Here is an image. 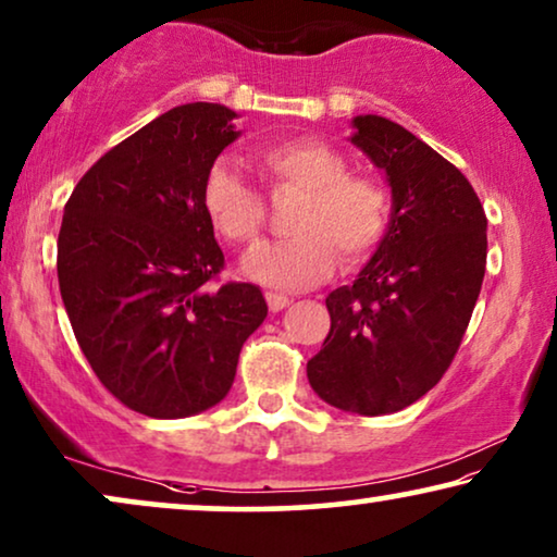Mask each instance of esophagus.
<instances>
[{
	"label": "esophagus",
	"mask_w": 557,
	"mask_h": 557,
	"mask_svg": "<svg viewBox=\"0 0 557 557\" xmlns=\"http://www.w3.org/2000/svg\"><path fill=\"white\" fill-rule=\"evenodd\" d=\"M265 301H269V309L271 311H281V309H286L288 307V296H284V294H265Z\"/></svg>",
	"instance_id": "1"
}]
</instances>
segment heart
Returning a JSON list of instances; mask_svg holds the SVG:
<instances>
[{"instance_id":"heart-1","label":"heart","mask_w":557,"mask_h":557,"mask_svg":"<svg viewBox=\"0 0 557 557\" xmlns=\"http://www.w3.org/2000/svg\"><path fill=\"white\" fill-rule=\"evenodd\" d=\"M256 162L276 185L301 193L294 235L250 250L243 271L258 284L296 292L324 281L337 265L360 261L383 240L387 195L377 180L347 172V159L322 141L296 139L256 151ZM200 202L208 223L233 243H250L263 225V202L243 174L215 159L202 177Z\"/></svg>"}]
</instances>
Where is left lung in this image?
Instances as JSON below:
<instances>
[{
  "label": "left lung",
  "instance_id": "1",
  "mask_svg": "<svg viewBox=\"0 0 557 557\" xmlns=\"http://www.w3.org/2000/svg\"><path fill=\"white\" fill-rule=\"evenodd\" d=\"M349 141L385 174L393 208L352 286L326 296L332 326L309 385L357 416L408 408L451 364L482 292L486 215L469 180L391 119H352Z\"/></svg>",
  "mask_w": 557,
  "mask_h": 557
}]
</instances>
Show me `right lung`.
<instances>
[{
    "instance_id": "obj_1",
    "label": "right lung",
    "mask_w": 557,
    "mask_h": 557,
    "mask_svg": "<svg viewBox=\"0 0 557 557\" xmlns=\"http://www.w3.org/2000/svg\"><path fill=\"white\" fill-rule=\"evenodd\" d=\"M220 103L170 109L98 159L58 235V281L98 380L136 413L187 418L231 391L269 307L253 284L210 286L225 258L205 170L240 132Z\"/></svg>"
}]
</instances>
